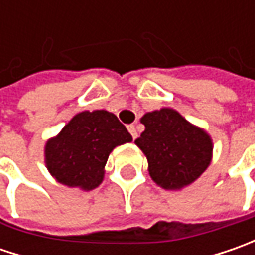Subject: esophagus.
<instances>
[{"mask_svg": "<svg viewBox=\"0 0 255 255\" xmlns=\"http://www.w3.org/2000/svg\"><path fill=\"white\" fill-rule=\"evenodd\" d=\"M128 130H129V133L132 134L133 139H136V137H137V132H136V126H134V125H129V126H128Z\"/></svg>", "mask_w": 255, "mask_h": 255, "instance_id": "34e87169", "label": "esophagus"}]
</instances>
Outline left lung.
<instances>
[{
    "label": "left lung",
    "mask_w": 255,
    "mask_h": 255,
    "mask_svg": "<svg viewBox=\"0 0 255 255\" xmlns=\"http://www.w3.org/2000/svg\"><path fill=\"white\" fill-rule=\"evenodd\" d=\"M144 132L134 143L149 162L150 177L166 190L190 184L210 164L213 143L180 113L163 108L142 118Z\"/></svg>",
    "instance_id": "8db88e82"
}]
</instances>
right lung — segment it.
<instances>
[{"label":"right lung","instance_id":"1","mask_svg":"<svg viewBox=\"0 0 255 255\" xmlns=\"http://www.w3.org/2000/svg\"><path fill=\"white\" fill-rule=\"evenodd\" d=\"M128 142L132 136L113 113L85 111L46 143V167L65 186L92 190L102 183L109 153Z\"/></svg>","mask_w":255,"mask_h":255}]
</instances>
